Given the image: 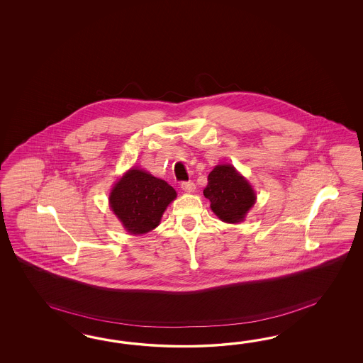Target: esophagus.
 Returning <instances> with one entry per match:
<instances>
[{
  "mask_svg": "<svg viewBox=\"0 0 363 363\" xmlns=\"http://www.w3.org/2000/svg\"><path fill=\"white\" fill-rule=\"evenodd\" d=\"M181 187H182V190H185L187 193H191V191H194V190H196V185H194V182H191V181L182 182V184H181Z\"/></svg>",
  "mask_w": 363,
  "mask_h": 363,
  "instance_id": "esophagus-1",
  "label": "esophagus"
}]
</instances>
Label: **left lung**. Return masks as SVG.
I'll return each instance as SVG.
<instances>
[{"mask_svg":"<svg viewBox=\"0 0 363 363\" xmlns=\"http://www.w3.org/2000/svg\"><path fill=\"white\" fill-rule=\"evenodd\" d=\"M203 196L214 214L228 223L245 220L257 199L252 185L229 164L217 165L210 172Z\"/></svg>","mask_w":363,"mask_h":363,"instance_id":"8db88e82","label":"left lung"}]
</instances>
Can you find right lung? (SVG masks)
<instances>
[{"label": "right lung", "mask_w": 363, "mask_h": 363, "mask_svg": "<svg viewBox=\"0 0 363 363\" xmlns=\"http://www.w3.org/2000/svg\"><path fill=\"white\" fill-rule=\"evenodd\" d=\"M176 190L143 169H130L110 191L111 211L130 234H145L160 225Z\"/></svg>", "instance_id": "right-lung-1"}]
</instances>
